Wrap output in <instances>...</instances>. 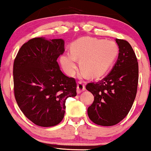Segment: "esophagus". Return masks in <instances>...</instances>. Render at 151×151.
Wrapping results in <instances>:
<instances>
[{
    "label": "esophagus",
    "mask_w": 151,
    "mask_h": 151,
    "mask_svg": "<svg viewBox=\"0 0 151 151\" xmlns=\"http://www.w3.org/2000/svg\"><path fill=\"white\" fill-rule=\"evenodd\" d=\"M85 90V85H84V82L82 81H79L77 82V93H81L82 92Z\"/></svg>",
    "instance_id": "34e87169"
}]
</instances>
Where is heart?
<instances>
[{"label":"heart","instance_id":"1","mask_svg":"<svg viewBox=\"0 0 151 151\" xmlns=\"http://www.w3.org/2000/svg\"><path fill=\"white\" fill-rule=\"evenodd\" d=\"M117 53L118 48L113 41L83 37L74 41L71 47V54H64L60 60L69 75H73L77 71V60L79 59L81 70L86 75L99 77L108 71Z\"/></svg>","mask_w":151,"mask_h":151}]
</instances>
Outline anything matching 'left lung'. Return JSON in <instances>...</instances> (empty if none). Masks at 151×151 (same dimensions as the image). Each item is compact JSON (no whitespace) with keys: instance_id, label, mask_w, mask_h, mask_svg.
Masks as SVG:
<instances>
[{"instance_id":"1","label":"left lung","mask_w":151,"mask_h":151,"mask_svg":"<svg viewBox=\"0 0 151 151\" xmlns=\"http://www.w3.org/2000/svg\"><path fill=\"white\" fill-rule=\"evenodd\" d=\"M118 58L110 72L86 89L94 95L87 114L94 123L112 126L123 120L130 112L137 93L138 63L132 46L127 41L115 39Z\"/></svg>"}]
</instances>
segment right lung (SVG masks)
I'll return each mask as SVG.
<instances>
[{
    "label": "right lung",
    "mask_w": 151,
    "mask_h": 151,
    "mask_svg": "<svg viewBox=\"0 0 151 151\" xmlns=\"http://www.w3.org/2000/svg\"><path fill=\"white\" fill-rule=\"evenodd\" d=\"M64 51L62 39L34 38L21 46L14 60L15 98L24 115L39 126L58 125L67 99L77 95L75 79L63 74L57 62Z\"/></svg>",
    "instance_id": "obj_1"
}]
</instances>
